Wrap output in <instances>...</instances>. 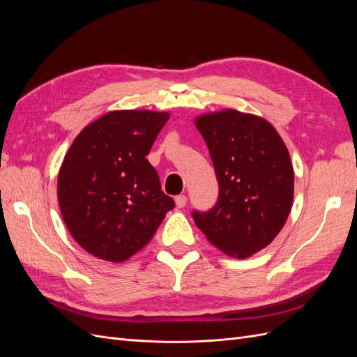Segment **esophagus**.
I'll return each mask as SVG.
<instances>
[{
  "label": "esophagus",
  "instance_id": "34e87169",
  "mask_svg": "<svg viewBox=\"0 0 357 357\" xmlns=\"http://www.w3.org/2000/svg\"><path fill=\"white\" fill-rule=\"evenodd\" d=\"M186 202H188V197H186V195H178V197H176V205H177L178 208L185 207Z\"/></svg>",
  "mask_w": 357,
  "mask_h": 357
}]
</instances>
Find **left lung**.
Here are the masks:
<instances>
[{
    "instance_id": "left-lung-1",
    "label": "left lung",
    "mask_w": 357,
    "mask_h": 357,
    "mask_svg": "<svg viewBox=\"0 0 357 357\" xmlns=\"http://www.w3.org/2000/svg\"><path fill=\"white\" fill-rule=\"evenodd\" d=\"M197 128L208 146L219 197L192 218L226 255L247 257L271 243L294 201V168L282 137L265 119L236 110L204 114Z\"/></svg>"
}]
</instances>
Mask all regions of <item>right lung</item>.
<instances>
[{
    "label": "right lung",
    "instance_id": "obj_1",
    "mask_svg": "<svg viewBox=\"0 0 357 357\" xmlns=\"http://www.w3.org/2000/svg\"><path fill=\"white\" fill-rule=\"evenodd\" d=\"M168 113H107L74 139L58 177L70 234L86 252L123 262L152 240L174 199L146 159Z\"/></svg>",
    "mask_w": 357,
    "mask_h": 357
}]
</instances>
